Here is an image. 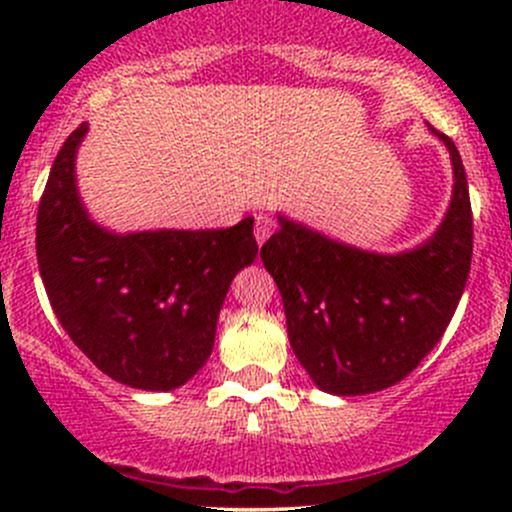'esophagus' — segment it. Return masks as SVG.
I'll return each instance as SVG.
<instances>
[{"label":"esophagus","mask_w":512,"mask_h":512,"mask_svg":"<svg viewBox=\"0 0 512 512\" xmlns=\"http://www.w3.org/2000/svg\"><path fill=\"white\" fill-rule=\"evenodd\" d=\"M272 230H275V223H272L270 218H265V215H257V218H255V240H257V245H262V242H265L267 237L272 235Z\"/></svg>","instance_id":"obj_1"}]
</instances>
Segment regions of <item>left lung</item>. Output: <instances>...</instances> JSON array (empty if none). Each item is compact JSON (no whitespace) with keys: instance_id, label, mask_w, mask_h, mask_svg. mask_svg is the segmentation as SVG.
<instances>
[{"instance_id":"8db88e82","label":"left lung","mask_w":512,"mask_h":512,"mask_svg":"<svg viewBox=\"0 0 512 512\" xmlns=\"http://www.w3.org/2000/svg\"><path fill=\"white\" fill-rule=\"evenodd\" d=\"M451 153L453 193L438 230L414 250H361L277 215L260 257L280 287L292 352L327 394L364 396L411 374L446 332L466 289L473 215L461 153Z\"/></svg>"}]
</instances>
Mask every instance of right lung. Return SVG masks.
Instances as JSON below:
<instances>
[{
  "label": "right lung",
  "mask_w": 512,
  "mask_h": 512,
  "mask_svg": "<svg viewBox=\"0 0 512 512\" xmlns=\"http://www.w3.org/2000/svg\"><path fill=\"white\" fill-rule=\"evenodd\" d=\"M81 123L51 165L36 215V260L71 342L118 384L173 391L215 344L225 294L257 257L255 220L227 230H106L76 188Z\"/></svg>",
  "instance_id": "add662e5"
}]
</instances>
